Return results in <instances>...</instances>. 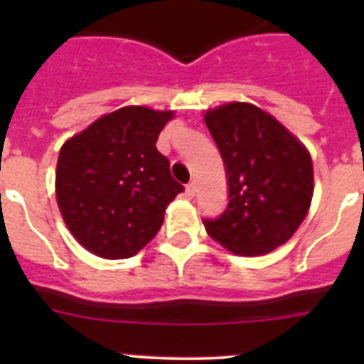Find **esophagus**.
<instances>
[{
    "label": "esophagus",
    "instance_id": "obj_1",
    "mask_svg": "<svg viewBox=\"0 0 364 364\" xmlns=\"http://www.w3.org/2000/svg\"><path fill=\"white\" fill-rule=\"evenodd\" d=\"M195 193H197V184H195V182H189V184L186 186V197L193 198L195 197Z\"/></svg>",
    "mask_w": 364,
    "mask_h": 364
}]
</instances>
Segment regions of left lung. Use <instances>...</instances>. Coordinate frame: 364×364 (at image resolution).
Returning <instances> with one entry per match:
<instances>
[{"mask_svg":"<svg viewBox=\"0 0 364 364\" xmlns=\"http://www.w3.org/2000/svg\"><path fill=\"white\" fill-rule=\"evenodd\" d=\"M205 125L224 160L228 208L204 218L211 239L253 257L288 242L310 210V153L281 122L246 102L205 112Z\"/></svg>","mask_w":364,"mask_h":364,"instance_id":"8db88e82","label":"left lung"}]
</instances>
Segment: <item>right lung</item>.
Here are the masks:
<instances>
[{
    "mask_svg": "<svg viewBox=\"0 0 364 364\" xmlns=\"http://www.w3.org/2000/svg\"><path fill=\"white\" fill-rule=\"evenodd\" d=\"M173 111L129 105L69 138L56 166V200L67 228L104 259L138 253L162 228L167 204L184 191L156 140Z\"/></svg>",
    "mask_w": 364,
    "mask_h": 364,
    "instance_id": "right-lung-1",
    "label": "right lung"
}]
</instances>
